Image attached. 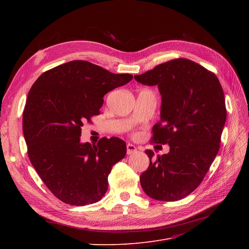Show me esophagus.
I'll return each mask as SVG.
<instances>
[{
  "label": "esophagus",
  "instance_id": "34e87169",
  "mask_svg": "<svg viewBox=\"0 0 249 249\" xmlns=\"http://www.w3.org/2000/svg\"><path fill=\"white\" fill-rule=\"evenodd\" d=\"M136 151H137L136 146L131 144V143H128V144H127V153L128 154H131V153H134Z\"/></svg>",
  "mask_w": 249,
  "mask_h": 249
}]
</instances>
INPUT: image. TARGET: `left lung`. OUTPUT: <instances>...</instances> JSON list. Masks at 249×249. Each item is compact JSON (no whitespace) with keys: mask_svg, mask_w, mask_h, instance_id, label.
Wrapping results in <instances>:
<instances>
[{"mask_svg":"<svg viewBox=\"0 0 249 249\" xmlns=\"http://www.w3.org/2000/svg\"><path fill=\"white\" fill-rule=\"evenodd\" d=\"M145 86H158L160 121L152 128L154 142L169 152L145 150L150 163L140 176L148 197L174 202L198 188L220 148L226 121L225 96L218 77L190 59L178 58L134 75Z\"/></svg>","mask_w":249,"mask_h":249,"instance_id":"obj_1","label":"left lung"}]
</instances>
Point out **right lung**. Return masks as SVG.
Here are the masks:
<instances>
[{
  "mask_svg": "<svg viewBox=\"0 0 249 249\" xmlns=\"http://www.w3.org/2000/svg\"><path fill=\"white\" fill-rule=\"evenodd\" d=\"M133 78L86 60H72L43 72L30 89L23 112L29 160L46 187L65 204L100 201L108 176L126 155L117 137L97 144L81 142L82 127L100 114L104 96Z\"/></svg>",
  "mask_w": 249,
  "mask_h": 249,
  "instance_id": "1",
  "label": "right lung"
}]
</instances>
